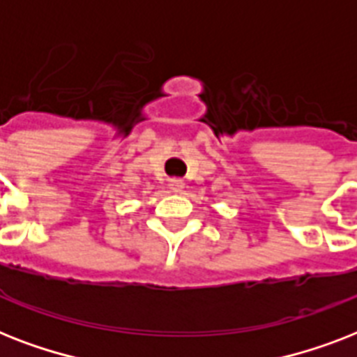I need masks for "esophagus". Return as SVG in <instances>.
<instances>
[{
	"instance_id": "34e87169",
	"label": "esophagus",
	"mask_w": 357,
	"mask_h": 357,
	"mask_svg": "<svg viewBox=\"0 0 357 357\" xmlns=\"http://www.w3.org/2000/svg\"><path fill=\"white\" fill-rule=\"evenodd\" d=\"M168 185H170V189H172L174 192H181L185 187V181L179 178H172L170 181H168Z\"/></svg>"
}]
</instances>
